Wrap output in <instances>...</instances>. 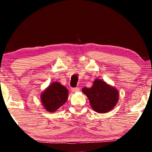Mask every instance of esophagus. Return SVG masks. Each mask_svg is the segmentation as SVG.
I'll list each match as a JSON object with an SVG mask.
<instances>
[{
	"label": "esophagus",
	"mask_w": 152,
	"mask_h": 152,
	"mask_svg": "<svg viewBox=\"0 0 152 152\" xmlns=\"http://www.w3.org/2000/svg\"><path fill=\"white\" fill-rule=\"evenodd\" d=\"M72 91L73 92H79L80 91V88L78 87H76V88H72Z\"/></svg>",
	"instance_id": "34e87169"
}]
</instances>
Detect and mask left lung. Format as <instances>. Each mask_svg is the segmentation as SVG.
I'll use <instances>...</instances> for the list:
<instances>
[{
	"label": "left lung",
	"instance_id": "obj_1",
	"mask_svg": "<svg viewBox=\"0 0 152 152\" xmlns=\"http://www.w3.org/2000/svg\"><path fill=\"white\" fill-rule=\"evenodd\" d=\"M82 91L88 97L92 109L98 113L110 111L119 101L118 90L99 78L94 80L91 88L84 87Z\"/></svg>",
	"mask_w": 152,
	"mask_h": 152
}]
</instances>
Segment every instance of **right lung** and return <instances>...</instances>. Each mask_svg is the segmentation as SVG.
Instances as JSON below:
<instances>
[{
  "label": "right lung",
  "mask_w": 152,
  "mask_h": 152,
  "mask_svg": "<svg viewBox=\"0 0 152 152\" xmlns=\"http://www.w3.org/2000/svg\"><path fill=\"white\" fill-rule=\"evenodd\" d=\"M40 98L44 109L54 113L68 101V91L60 82H53L42 92Z\"/></svg>",
  "instance_id": "1"
}]
</instances>
